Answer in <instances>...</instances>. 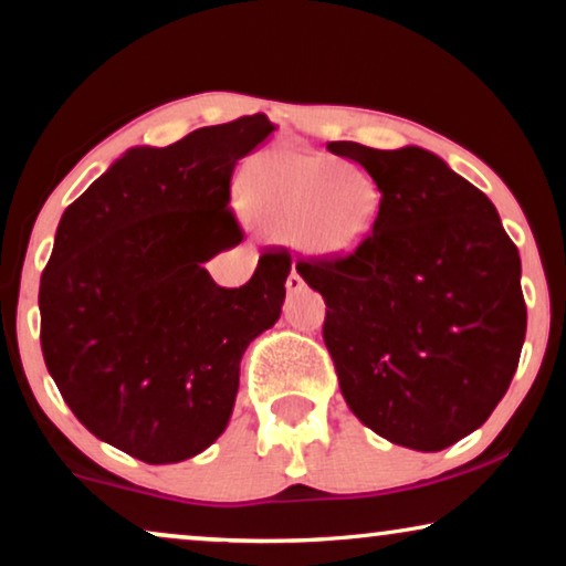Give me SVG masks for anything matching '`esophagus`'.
Wrapping results in <instances>:
<instances>
[{"mask_svg":"<svg viewBox=\"0 0 566 566\" xmlns=\"http://www.w3.org/2000/svg\"><path fill=\"white\" fill-rule=\"evenodd\" d=\"M304 277L298 275V270H296V265H293V270L289 273V277H285V289H289V293H298L301 289H304Z\"/></svg>","mask_w":566,"mask_h":566,"instance_id":"1","label":"esophagus"}]
</instances>
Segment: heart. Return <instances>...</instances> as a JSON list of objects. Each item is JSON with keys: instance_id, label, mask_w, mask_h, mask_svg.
<instances>
[{"instance_id": "obj_1", "label": "heart", "mask_w": 566, "mask_h": 566, "mask_svg": "<svg viewBox=\"0 0 566 566\" xmlns=\"http://www.w3.org/2000/svg\"><path fill=\"white\" fill-rule=\"evenodd\" d=\"M244 203L260 223L281 237H296L306 252L345 258L374 231L381 192L355 161L273 151L247 167Z\"/></svg>"}]
</instances>
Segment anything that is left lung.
Segmentation results:
<instances>
[{"label": "left lung", "instance_id": "8db88e82", "mask_svg": "<svg viewBox=\"0 0 566 566\" xmlns=\"http://www.w3.org/2000/svg\"><path fill=\"white\" fill-rule=\"evenodd\" d=\"M327 149L366 167L381 192L376 227L345 258H301L322 293V337L353 415L415 451L482 428L521 360V254L497 208L436 154L405 146Z\"/></svg>", "mask_w": 566, "mask_h": 566}]
</instances>
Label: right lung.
Wrapping results in <instances>:
<instances>
[{
  "mask_svg": "<svg viewBox=\"0 0 566 566\" xmlns=\"http://www.w3.org/2000/svg\"><path fill=\"white\" fill-rule=\"evenodd\" d=\"M273 130L254 113L138 146L59 221L38 291L45 368L92 436L144 463L185 461L221 436L239 360L281 316L283 247L239 289L203 268L244 239L231 175Z\"/></svg>",
  "mask_w": 566,
  "mask_h": 566,
  "instance_id": "add662e5",
  "label": "right lung"
}]
</instances>
